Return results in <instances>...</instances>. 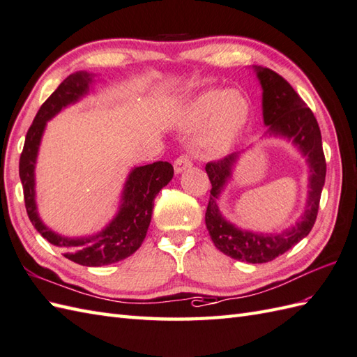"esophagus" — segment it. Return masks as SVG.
I'll use <instances>...</instances> for the list:
<instances>
[{
	"mask_svg": "<svg viewBox=\"0 0 357 357\" xmlns=\"http://www.w3.org/2000/svg\"><path fill=\"white\" fill-rule=\"evenodd\" d=\"M192 165H193L192 160H190L187 155H182V156H179V158H176L175 164H173V167H175V173H176V175H179V173H182L184 170L190 169V167H192Z\"/></svg>",
	"mask_w": 357,
	"mask_h": 357,
	"instance_id": "esophagus-1",
	"label": "esophagus"
}]
</instances>
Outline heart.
<instances>
[{
  "label": "heart",
  "instance_id": "1",
  "mask_svg": "<svg viewBox=\"0 0 357 357\" xmlns=\"http://www.w3.org/2000/svg\"><path fill=\"white\" fill-rule=\"evenodd\" d=\"M250 117V103L237 91H205L190 100L181 114L187 130H197L199 146L206 153L219 155L234 144Z\"/></svg>",
  "mask_w": 357,
  "mask_h": 357
}]
</instances>
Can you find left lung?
Returning <instances> with one entry per match:
<instances>
[{
	"label": "left lung",
	"instance_id": "left-lung-1",
	"mask_svg": "<svg viewBox=\"0 0 357 357\" xmlns=\"http://www.w3.org/2000/svg\"><path fill=\"white\" fill-rule=\"evenodd\" d=\"M259 79L263 96V123L268 126L263 137L284 138L300 151L309 165L307 201L304 213L295 225L281 233H254L242 229L223 216L219 197L228 182L233 179V170L243 152H236L223 160L205 165L211 182V195L205 213V225L214 246L231 259L246 263H268L291 250L310 233L317 220L322 187L326 182V158L322 152V139L318 121L301 97L287 82L269 68L252 66Z\"/></svg>",
	"mask_w": 357,
	"mask_h": 357
}]
</instances>
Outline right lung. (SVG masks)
Masks as SVG:
<instances>
[{"instance_id":"add662e5","label":"right lung","mask_w":357,"mask_h":357,"mask_svg":"<svg viewBox=\"0 0 357 357\" xmlns=\"http://www.w3.org/2000/svg\"><path fill=\"white\" fill-rule=\"evenodd\" d=\"M94 76L86 71L70 74L45 103L40 106L27 132L20 158V178L24 188V201L29 219L38 233L54 246L65 251L68 260L82 266H105L128 259L143 243L151 225L153 201L160 190L173 178V165L158 161L134 167L124 182L119 211L107 225L93 236L66 237L48 228L39 218L36 205L35 167L47 121L66 106L77 103L89 93Z\"/></svg>"}]
</instances>
